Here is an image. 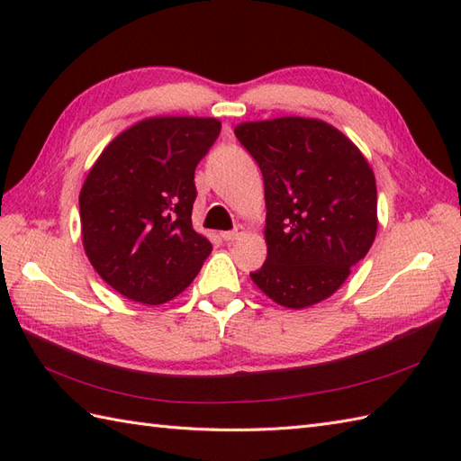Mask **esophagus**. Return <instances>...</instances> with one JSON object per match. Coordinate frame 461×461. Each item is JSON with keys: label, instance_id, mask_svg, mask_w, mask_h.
Masks as SVG:
<instances>
[{"label": "esophagus", "instance_id": "34e87169", "mask_svg": "<svg viewBox=\"0 0 461 461\" xmlns=\"http://www.w3.org/2000/svg\"><path fill=\"white\" fill-rule=\"evenodd\" d=\"M241 236H243V228H241V225H238V228H233V230H230V231H223V233H221L223 241H236V240H240Z\"/></svg>", "mask_w": 461, "mask_h": 461}]
</instances>
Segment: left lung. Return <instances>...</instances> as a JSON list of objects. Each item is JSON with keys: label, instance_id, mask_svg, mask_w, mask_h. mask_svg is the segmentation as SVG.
Instances as JSON below:
<instances>
[{"label": "left lung", "instance_id": "8db88e82", "mask_svg": "<svg viewBox=\"0 0 461 461\" xmlns=\"http://www.w3.org/2000/svg\"><path fill=\"white\" fill-rule=\"evenodd\" d=\"M233 132L266 185L267 259L249 273L253 283L289 309L330 297L376 236V182L365 156L330 124L301 116Z\"/></svg>", "mask_w": 461, "mask_h": 461}]
</instances>
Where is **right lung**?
I'll list each match as a JSON object with an SVG mask.
<instances>
[{
	"label": "right lung",
	"mask_w": 461,
	"mask_h": 461,
	"mask_svg": "<svg viewBox=\"0 0 461 461\" xmlns=\"http://www.w3.org/2000/svg\"><path fill=\"white\" fill-rule=\"evenodd\" d=\"M220 131L215 119H146L95 162L79 195L83 246L121 295L162 305L198 276L212 243L192 228L194 172Z\"/></svg>",
	"instance_id": "right-lung-1"
}]
</instances>
